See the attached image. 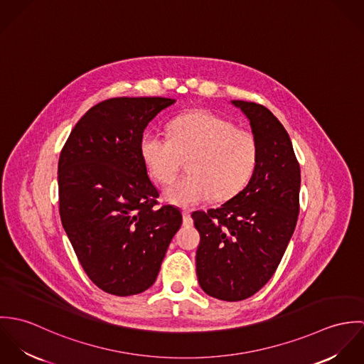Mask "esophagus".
I'll list each match as a JSON object with an SVG mask.
<instances>
[{
  "mask_svg": "<svg viewBox=\"0 0 364 364\" xmlns=\"http://www.w3.org/2000/svg\"><path fill=\"white\" fill-rule=\"evenodd\" d=\"M182 217H183L185 224H189V223L192 221V218H191V213H189L188 210H183V211H182Z\"/></svg>",
  "mask_w": 364,
  "mask_h": 364,
  "instance_id": "1",
  "label": "esophagus"
}]
</instances>
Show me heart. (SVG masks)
<instances>
[{
  "label": "heart",
  "mask_w": 364,
  "mask_h": 364,
  "mask_svg": "<svg viewBox=\"0 0 364 364\" xmlns=\"http://www.w3.org/2000/svg\"><path fill=\"white\" fill-rule=\"evenodd\" d=\"M140 156L159 183L171 182L189 158V175L171 183L164 199L179 208H195L213 196L227 199L250 181L258 156L254 136L210 112H192L171 123L169 137L146 133Z\"/></svg>",
  "instance_id": "b5f03b06"
}]
</instances>
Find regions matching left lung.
Segmentation results:
<instances>
[{
  "instance_id": "8db88e82",
  "label": "left lung",
  "mask_w": 364,
  "mask_h": 364,
  "mask_svg": "<svg viewBox=\"0 0 364 364\" xmlns=\"http://www.w3.org/2000/svg\"><path fill=\"white\" fill-rule=\"evenodd\" d=\"M247 116L257 141V165L248 185L220 208L195 211L200 232L196 273L208 296L241 301L269 282L299 217L300 165L291 140L264 106L231 101Z\"/></svg>"
}]
</instances>
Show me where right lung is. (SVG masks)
<instances>
[{"label":"right lung","instance_id":"1","mask_svg":"<svg viewBox=\"0 0 364 364\" xmlns=\"http://www.w3.org/2000/svg\"><path fill=\"white\" fill-rule=\"evenodd\" d=\"M175 100L112 98L75 124L58 159L64 231L88 277L106 293L133 296L156 282L182 214L156 208L140 156L144 129Z\"/></svg>","mask_w":364,"mask_h":364}]
</instances>
